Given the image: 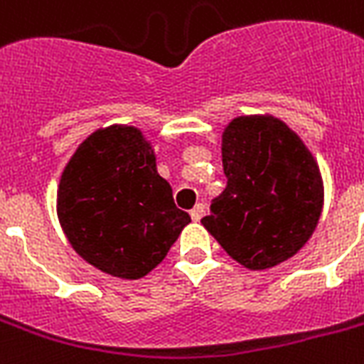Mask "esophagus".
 Listing matches in <instances>:
<instances>
[{
	"label": "esophagus",
	"mask_w": 364,
	"mask_h": 364,
	"mask_svg": "<svg viewBox=\"0 0 364 364\" xmlns=\"http://www.w3.org/2000/svg\"><path fill=\"white\" fill-rule=\"evenodd\" d=\"M202 215H204V206H202V204H196V206L191 210V218H193V221H198Z\"/></svg>",
	"instance_id": "esophagus-1"
}]
</instances>
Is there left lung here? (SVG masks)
<instances>
[{
    "mask_svg": "<svg viewBox=\"0 0 364 364\" xmlns=\"http://www.w3.org/2000/svg\"><path fill=\"white\" fill-rule=\"evenodd\" d=\"M227 187L202 225L248 269L292 257L315 231L323 181L311 152L277 118H237L223 133Z\"/></svg>",
    "mask_w": 364,
    "mask_h": 364,
    "instance_id": "left-lung-1",
    "label": "left lung"
}]
</instances>
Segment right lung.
Instances as JSON below:
<instances>
[{"label": "right lung", "mask_w": 364, "mask_h": 364, "mask_svg": "<svg viewBox=\"0 0 364 364\" xmlns=\"http://www.w3.org/2000/svg\"><path fill=\"white\" fill-rule=\"evenodd\" d=\"M57 212L72 248L120 279L145 277L191 223L135 127H107L77 146L60 177Z\"/></svg>", "instance_id": "right-lung-1"}]
</instances>
